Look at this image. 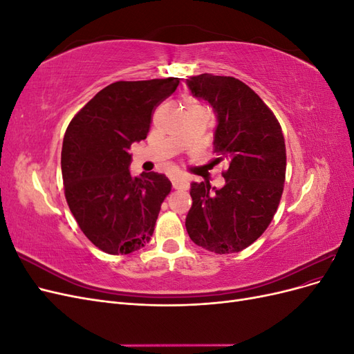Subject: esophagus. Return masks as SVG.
<instances>
[{
	"label": "esophagus",
	"mask_w": 354,
	"mask_h": 354,
	"mask_svg": "<svg viewBox=\"0 0 354 354\" xmlns=\"http://www.w3.org/2000/svg\"><path fill=\"white\" fill-rule=\"evenodd\" d=\"M171 181H173L174 189H187V180L185 177H173Z\"/></svg>",
	"instance_id": "obj_1"
}]
</instances>
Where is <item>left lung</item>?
Listing matches in <instances>:
<instances>
[{"instance_id": "obj_1", "label": "left lung", "mask_w": 354, "mask_h": 354, "mask_svg": "<svg viewBox=\"0 0 354 354\" xmlns=\"http://www.w3.org/2000/svg\"><path fill=\"white\" fill-rule=\"evenodd\" d=\"M187 85L217 113L214 153L227 169L218 190L203 181L192 185L186 229L211 252H239L261 236L279 207L286 171L282 128L260 95L236 78L202 73Z\"/></svg>"}]
</instances>
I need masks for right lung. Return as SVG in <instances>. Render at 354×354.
<instances>
[{
	"instance_id": "right-lung-1",
	"label": "right lung",
	"mask_w": 354,
	"mask_h": 354,
	"mask_svg": "<svg viewBox=\"0 0 354 354\" xmlns=\"http://www.w3.org/2000/svg\"><path fill=\"white\" fill-rule=\"evenodd\" d=\"M178 82L173 77L116 81L66 128L62 147L66 202L82 233L103 252L130 254L152 238L171 181L153 171L131 176L128 151L147 137L156 106Z\"/></svg>"
}]
</instances>
